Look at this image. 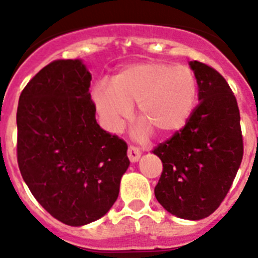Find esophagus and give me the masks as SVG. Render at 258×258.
Returning a JSON list of instances; mask_svg holds the SVG:
<instances>
[{"instance_id": "1", "label": "esophagus", "mask_w": 258, "mask_h": 258, "mask_svg": "<svg viewBox=\"0 0 258 258\" xmlns=\"http://www.w3.org/2000/svg\"><path fill=\"white\" fill-rule=\"evenodd\" d=\"M140 156H141V150L138 149V147L132 145L127 147V157H129V160H131L132 163H136V161L140 159Z\"/></svg>"}]
</instances>
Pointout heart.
<instances>
[{
  "mask_svg": "<svg viewBox=\"0 0 258 258\" xmlns=\"http://www.w3.org/2000/svg\"><path fill=\"white\" fill-rule=\"evenodd\" d=\"M197 75L187 66L147 61L129 66L115 76L113 84L101 81L93 88V101L104 126L120 129L138 103L137 115L145 124L140 134L151 129L163 136L186 125L198 99Z\"/></svg>",
  "mask_w": 258,
  "mask_h": 258,
  "instance_id": "obj_1",
  "label": "heart"
}]
</instances>
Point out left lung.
Masks as SVG:
<instances>
[{"mask_svg": "<svg viewBox=\"0 0 258 258\" xmlns=\"http://www.w3.org/2000/svg\"><path fill=\"white\" fill-rule=\"evenodd\" d=\"M190 66L200 102L181 131L152 150L163 163L155 197L177 217L202 220L226 198L244 147L238 102L227 81L206 63Z\"/></svg>", "mask_w": 258, "mask_h": 258, "instance_id": "1", "label": "left lung"}]
</instances>
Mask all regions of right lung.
<instances>
[{"label": "right lung", "mask_w": 258, "mask_h": 258, "mask_svg": "<svg viewBox=\"0 0 258 258\" xmlns=\"http://www.w3.org/2000/svg\"><path fill=\"white\" fill-rule=\"evenodd\" d=\"M79 59L52 60L29 80L17 111L20 173L45 211L70 226L104 214L129 166L125 141L103 131Z\"/></svg>", "instance_id": "right-lung-1"}]
</instances>
